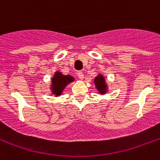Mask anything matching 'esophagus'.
I'll return each mask as SVG.
<instances>
[{
  "label": "esophagus",
  "mask_w": 160,
  "mask_h": 160,
  "mask_svg": "<svg viewBox=\"0 0 160 160\" xmlns=\"http://www.w3.org/2000/svg\"><path fill=\"white\" fill-rule=\"evenodd\" d=\"M77 75L80 80H83V79H84V74H83L82 71H79V72L77 73Z\"/></svg>",
  "instance_id": "1"
}]
</instances>
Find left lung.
<instances>
[{
	"instance_id": "obj_1",
	"label": "left lung",
	"mask_w": 160,
	"mask_h": 160,
	"mask_svg": "<svg viewBox=\"0 0 160 160\" xmlns=\"http://www.w3.org/2000/svg\"><path fill=\"white\" fill-rule=\"evenodd\" d=\"M94 83H95V88L97 89L100 95L106 94L107 91H108V85L105 82V78L104 75H101V74H99L94 79Z\"/></svg>"
}]
</instances>
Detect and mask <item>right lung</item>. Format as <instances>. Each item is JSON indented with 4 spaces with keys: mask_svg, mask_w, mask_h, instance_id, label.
I'll list each match as a JSON object with an SVG mask.
<instances>
[{
    "mask_svg": "<svg viewBox=\"0 0 160 160\" xmlns=\"http://www.w3.org/2000/svg\"><path fill=\"white\" fill-rule=\"evenodd\" d=\"M74 80L75 79L71 75H65L60 71H56L51 78V94L55 95V96H60L65 88Z\"/></svg>",
    "mask_w": 160,
    "mask_h": 160,
    "instance_id": "obj_1",
    "label": "right lung"
}]
</instances>
